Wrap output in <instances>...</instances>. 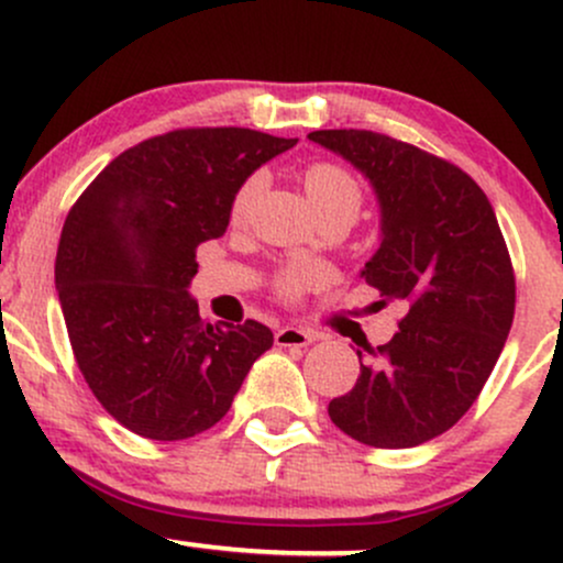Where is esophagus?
<instances>
[{
  "mask_svg": "<svg viewBox=\"0 0 563 563\" xmlns=\"http://www.w3.org/2000/svg\"><path fill=\"white\" fill-rule=\"evenodd\" d=\"M274 340L279 349H306V345L313 343L316 334L298 330V327H282V330H276Z\"/></svg>",
  "mask_w": 563,
  "mask_h": 563,
  "instance_id": "1",
  "label": "esophagus"
}]
</instances>
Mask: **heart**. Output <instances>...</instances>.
Listing matches in <instances>:
<instances>
[{"instance_id": "heart-1", "label": "heart", "mask_w": 563, "mask_h": 563, "mask_svg": "<svg viewBox=\"0 0 563 563\" xmlns=\"http://www.w3.org/2000/svg\"><path fill=\"white\" fill-rule=\"evenodd\" d=\"M265 175L263 173H250L247 178L236 186L231 197V218L242 220L250 212L252 201L257 199V194L263 191ZM302 186H306L308 199H311L313 210L319 212L321 220H338L345 229L358 218L364 207V186L351 169H345L338 162H311L302 167ZM313 279V274L302 265H287L276 276V289L284 298H298L302 289L308 287Z\"/></svg>"}]
</instances>
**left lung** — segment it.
Wrapping results in <instances>:
<instances>
[{
  "label": "left lung",
  "mask_w": 563,
  "mask_h": 563,
  "mask_svg": "<svg viewBox=\"0 0 563 563\" xmlns=\"http://www.w3.org/2000/svg\"><path fill=\"white\" fill-rule=\"evenodd\" d=\"M308 137L375 186L383 242L362 276L383 306L404 308L390 343H364L358 380L330 401V418L377 450L426 444L473 407L514 324L516 274L500 223L468 173L418 145L372 130Z\"/></svg>",
  "instance_id": "obj_1"
}]
</instances>
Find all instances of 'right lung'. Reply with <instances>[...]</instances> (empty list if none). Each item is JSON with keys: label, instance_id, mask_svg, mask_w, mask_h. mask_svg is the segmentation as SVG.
<instances>
[{"label": "right lung", "instance_id": "right-lung-1", "mask_svg": "<svg viewBox=\"0 0 563 563\" xmlns=\"http://www.w3.org/2000/svg\"><path fill=\"white\" fill-rule=\"evenodd\" d=\"M292 137L164 132L119 154L68 210L55 287L74 358L113 420L154 441L205 433L274 345L261 321L210 324L186 287L225 233L236 186Z\"/></svg>", "mask_w": 563, "mask_h": 563}]
</instances>
